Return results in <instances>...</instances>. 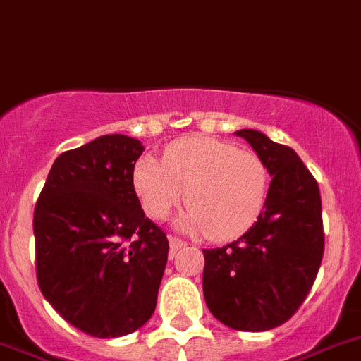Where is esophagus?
<instances>
[{
    "label": "esophagus",
    "mask_w": 361,
    "mask_h": 361,
    "mask_svg": "<svg viewBox=\"0 0 361 361\" xmlns=\"http://www.w3.org/2000/svg\"><path fill=\"white\" fill-rule=\"evenodd\" d=\"M169 243H171V256H172V258H174V255H176V250H180L181 247L187 245L183 240H180V238H176V236L169 238Z\"/></svg>",
    "instance_id": "34e87169"
}]
</instances>
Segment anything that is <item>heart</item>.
<instances>
[{
    "mask_svg": "<svg viewBox=\"0 0 361 361\" xmlns=\"http://www.w3.org/2000/svg\"><path fill=\"white\" fill-rule=\"evenodd\" d=\"M269 180L262 156L205 136L172 143L163 163L143 156L133 172L136 194L152 218H167L187 196L190 207L180 227L216 241L241 236L256 224Z\"/></svg>",
    "mask_w": 361,
    "mask_h": 361,
    "instance_id": "heart-1",
    "label": "heart"
}]
</instances>
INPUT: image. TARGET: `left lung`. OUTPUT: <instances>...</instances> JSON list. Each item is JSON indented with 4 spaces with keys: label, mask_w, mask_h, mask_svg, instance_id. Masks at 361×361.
Segmentation results:
<instances>
[{
    "label": "left lung",
    "mask_w": 361,
    "mask_h": 361,
    "mask_svg": "<svg viewBox=\"0 0 361 361\" xmlns=\"http://www.w3.org/2000/svg\"><path fill=\"white\" fill-rule=\"evenodd\" d=\"M272 176L258 221L236 241L203 249V296L216 319L236 331L285 324L311 290L324 258L319 189L290 147L241 128Z\"/></svg>",
    "instance_id": "left-lung-1"
}]
</instances>
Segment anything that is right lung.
Here are the masks:
<instances>
[{
	"label": "right lung",
	"mask_w": 361,
	"mask_h": 361,
	"mask_svg": "<svg viewBox=\"0 0 361 361\" xmlns=\"http://www.w3.org/2000/svg\"><path fill=\"white\" fill-rule=\"evenodd\" d=\"M143 150L125 134L67 150L34 209L37 285L61 318L90 336L130 334L156 309L169 240L134 190Z\"/></svg>",
	"instance_id": "1"
}]
</instances>
